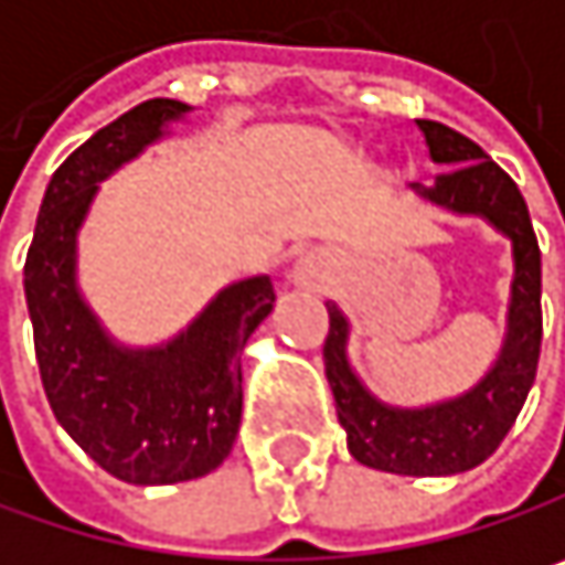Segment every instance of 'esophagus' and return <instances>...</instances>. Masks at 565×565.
<instances>
[{
  "instance_id": "34e87169",
  "label": "esophagus",
  "mask_w": 565,
  "mask_h": 565,
  "mask_svg": "<svg viewBox=\"0 0 565 565\" xmlns=\"http://www.w3.org/2000/svg\"><path fill=\"white\" fill-rule=\"evenodd\" d=\"M317 275V262H300V278L307 281V278H313Z\"/></svg>"
}]
</instances>
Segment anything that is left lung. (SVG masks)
Listing matches in <instances>:
<instances>
[{"instance_id":"1","label":"left lung","mask_w":565,"mask_h":565,"mask_svg":"<svg viewBox=\"0 0 565 565\" xmlns=\"http://www.w3.org/2000/svg\"><path fill=\"white\" fill-rule=\"evenodd\" d=\"M428 157L445 167L435 185H412L431 205L455 215H478L510 238L508 333L484 380L448 402L398 408L370 393L350 366V320L337 303H327L330 333L323 343L327 383L333 390L337 418L347 428L350 455L376 471L441 478L461 475L488 461L516 422L536 380L543 310H540V245L516 182L475 140L438 120H418Z\"/></svg>"}]
</instances>
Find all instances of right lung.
Here are the masks:
<instances>
[{"instance_id": "add662e5", "label": "right lung", "mask_w": 565, "mask_h": 565, "mask_svg": "<svg viewBox=\"0 0 565 565\" xmlns=\"http://www.w3.org/2000/svg\"><path fill=\"white\" fill-rule=\"evenodd\" d=\"M192 107L147 100L52 175L25 258V300L42 386L61 428L127 484H179L215 471L242 422V350L275 307L268 275L222 287L160 347L117 343L77 287V232L100 182L167 137Z\"/></svg>"}]
</instances>
